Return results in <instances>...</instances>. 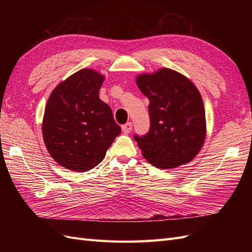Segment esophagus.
Wrapping results in <instances>:
<instances>
[{
    "label": "esophagus",
    "instance_id": "34e87169",
    "mask_svg": "<svg viewBox=\"0 0 252 252\" xmlns=\"http://www.w3.org/2000/svg\"><path fill=\"white\" fill-rule=\"evenodd\" d=\"M131 129H132V123H131V122H127L126 124H124L123 126H122V130H123V132L126 133V134L130 132Z\"/></svg>",
    "mask_w": 252,
    "mask_h": 252
}]
</instances>
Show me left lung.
Here are the masks:
<instances>
[{
  "label": "left lung",
  "mask_w": 252,
  "mask_h": 252,
  "mask_svg": "<svg viewBox=\"0 0 252 252\" xmlns=\"http://www.w3.org/2000/svg\"><path fill=\"white\" fill-rule=\"evenodd\" d=\"M136 85L150 102L149 131L144 135L133 134L144 158L161 169L191 161L206 134L199 90L184 75L168 68L139 75Z\"/></svg>",
  "instance_id": "left-lung-1"
}]
</instances>
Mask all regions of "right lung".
<instances>
[{
    "label": "right lung",
    "instance_id": "1",
    "mask_svg": "<svg viewBox=\"0 0 252 252\" xmlns=\"http://www.w3.org/2000/svg\"><path fill=\"white\" fill-rule=\"evenodd\" d=\"M103 81L100 73L82 69L60 83L48 98L44 142L53 159L67 169H93L121 133L111 108L98 96Z\"/></svg>",
    "mask_w": 252,
    "mask_h": 252
}]
</instances>
